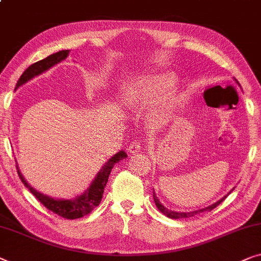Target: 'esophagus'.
I'll return each mask as SVG.
<instances>
[{
	"mask_svg": "<svg viewBox=\"0 0 261 261\" xmlns=\"http://www.w3.org/2000/svg\"><path fill=\"white\" fill-rule=\"evenodd\" d=\"M140 149H141V143H140L139 140H135V141L130 142V145L128 146L127 152L129 154H135L140 152Z\"/></svg>",
	"mask_w": 261,
	"mask_h": 261,
	"instance_id": "esophagus-1",
	"label": "esophagus"
}]
</instances>
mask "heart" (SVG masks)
<instances>
[{
  "label": "heart",
  "instance_id": "b5f03b06",
  "mask_svg": "<svg viewBox=\"0 0 261 261\" xmlns=\"http://www.w3.org/2000/svg\"><path fill=\"white\" fill-rule=\"evenodd\" d=\"M176 80V75L173 71H162V73L139 76L124 86L122 93L123 103L129 107L139 108L152 105L156 102L165 92L174 88ZM179 102L180 96L174 90L165 94L159 100L158 107L153 111V119L158 121H164L171 118L174 114Z\"/></svg>",
  "mask_w": 261,
  "mask_h": 261
}]
</instances>
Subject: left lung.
<instances>
[{"label":"left lung","instance_id":"1","mask_svg":"<svg viewBox=\"0 0 261 261\" xmlns=\"http://www.w3.org/2000/svg\"><path fill=\"white\" fill-rule=\"evenodd\" d=\"M236 82H237L238 85L240 86V84H239V82H238L237 80H236ZM232 191H233V190H232ZM232 191H231V192H232ZM231 192H229V193H231ZM229 193H228V194H229ZM228 194H226V195L224 196V198H221L220 200H219V201L214 202V203H212V205H210V206H207V207H203V208H199V210H196V211H191V212H176V211H172V210L166 208V207L160 202V200L158 199L155 192H154V190H153V199H154V202H155V205H156V207H158V210L160 211V212H161L162 214H165L166 217H168L169 219H185V218L194 217V215L199 214V213L207 212V211H208V212H211V211H212L213 208H215V207H217V206L219 205V203H221L222 201H224L225 198H226V196H227Z\"/></svg>","mask_w":261,"mask_h":261}]
</instances>
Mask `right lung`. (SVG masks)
Instances as JSON below:
<instances>
[{"label":"right lung","instance_id":"right-lung-1","mask_svg":"<svg viewBox=\"0 0 261 261\" xmlns=\"http://www.w3.org/2000/svg\"><path fill=\"white\" fill-rule=\"evenodd\" d=\"M68 53H69V50L58 51L55 53V54L49 55L48 58L41 60V61H37L32 66H29L27 69L23 71V74L21 75V77L18 79L16 87H15V90H16L18 87H21L22 85L27 84L29 80H32V79H34L35 76H39V75L44 73V71L50 69L51 67L58 65L59 62L66 60L68 56ZM126 158H127V153L123 152V150H120V152L116 153L115 155H113L111 159H108V161L102 166V168L100 169L96 176L94 177L92 184H90V186L87 188L84 193L70 199L53 198V196L46 195L41 193L39 191H36L35 188L30 186V185L27 182V180H25L23 175H22L21 171L18 169L17 162H16V168H17L18 176H20L22 182L24 184V186L27 187L34 195H35V198L39 200L44 207H47L49 211H51V212H54L55 214L60 215V217L73 220V219H79V218L85 217V215L92 212L95 207L99 206V203L101 202V199H102L105 187L108 182V177H109V174H111L113 167H114L115 164H118V162H120Z\"/></svg>","mask_w":261,"mask_h":261}]
</instances>
